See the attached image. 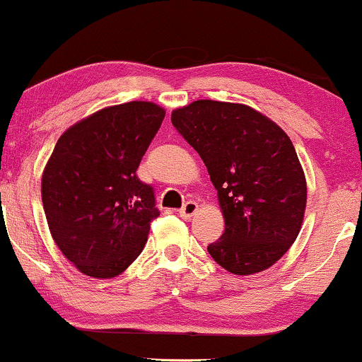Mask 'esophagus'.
I'll use <instances>...</instances> for the list:
<instances>
[{"label": "esophagus", "instance_id": "34e87169", "mask_svg": "<svg viewBox=\"0 0 362 362\" xmlns=\"http://www.w3.org/2000/svg\"><path fill=\"white\" fill-rule=\"evenodd\" d=\"M196 211H198V203L196 202H188L185 203V206L180 209V216L182 220H191L196 215Z\"/></svg>", "mask_w": 362, "mask_h": 362}]
</instances>
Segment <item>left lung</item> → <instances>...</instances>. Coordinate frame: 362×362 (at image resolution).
<instances>
[{
	"label": "left lung",
	"instance_id": "8db88e82",
	"mask_svg": "<svg viewBox=\"0 0 362 362\" xmlns=\"http://www.w3.org/2000/svg\"><path fill=\"white\" fill-rule=\"evenodd\" d=\"M171 122L218 191L225 231L209 255L235 275L270 269L304 221L307 182L292 141L274 120L233 102L194 100L173 110Z\"/></svg>",
	"mask_w": 362,
	"mask_h": 362
}]
</instances>
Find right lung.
<instances>
[{
	"label": "right lung",
	"mask_w": 362,
	"mask_h": 362,
	"mask_svg": "<svg viewBox=\"0 0 362 362\" xmlns=\"http://www.w3.org/2000/svg\"><path fill=\"white\" fill-rule=\"evenodd\" d=\"M164 115L153 102H126L57 141L42 176L43 209L57 247L83 275L117 276L144 248L159 209L136 171Z\"/></svg>",
	"instance_id": "add662e5"
}]
</instances>
